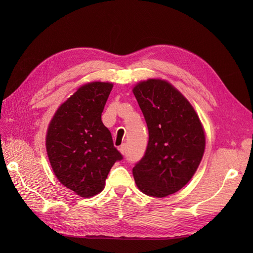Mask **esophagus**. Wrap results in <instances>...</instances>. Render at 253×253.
<instances>
[{"instance_id": "obj_1", "label": "esophagus", "mask_w": 253, "mask_h": 253, "mask_svg": "<svg viewBox=\"0 0 253 253\" xmlns=\"http://www.w3.org/2000/svg\"><path fill=\"white\" fill-rule=\"evenodd\" d=\"M118 150H120V152L122 154H125L126 153V144H122V146L118 148Z\"/></svg>"}]
</instances>
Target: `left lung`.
<instances>
[{
    "label": "left lung",
    "instance_id": "8db88e82",
    "mask_svg": "<svg viewBox=\"0 0 253 253\" xmlns=\"http://www.w3.org/2000/svg\"><path fill=\"white\" fill-rule=\"evenodd\" d=\"M132 92L149 130L144 157L132 169L138 189L164 198L180 190L195 175L206 149V133L197 112L168 80L150 78Z\"/></svg>",
    "mask_w": 253,
    "mask_h": 253
}]
</instances>
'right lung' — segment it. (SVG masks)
I'll return each mask as SVG.
<instances>
[{"mask_svg": "<svg viewBox=\"0 0 253 253\" xmlns=\"http://www.w3.org/2000/svg\"><path fill=\"white\" fill-rule=\"evenodd\" d=\"M112 83L83 84L62 103L47 126L46 154L58 181L77 196L91 198L105 187L122 154L101 120Z\"/></svg>", "mask_w": 253, "mask_h": 253, "instance_id": "1", "label": "right lung"}]
</instances>
